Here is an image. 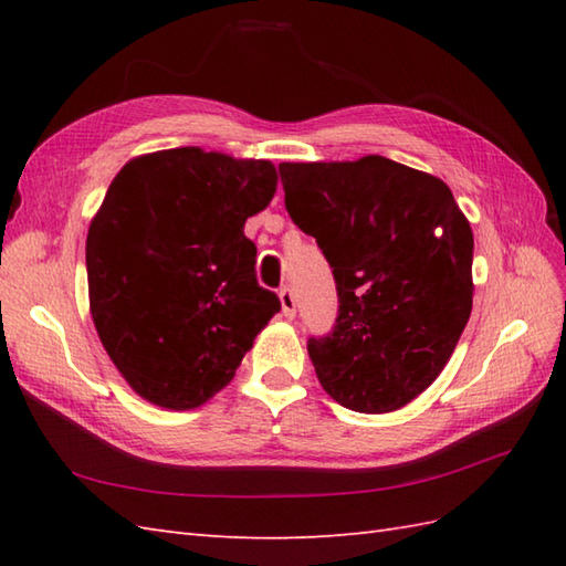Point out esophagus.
<instances>
[{
    "instance_id": "esophagus-1",
    "label": "esophagus",
    "mask_w": 566,
    "mask_h": 566,
    "mask_svg": "<svg viewBox=\"0 0 566 566\" xmlns=\"http://www.w3.org/2000/svg\"><path fill=\"white\" fill-rule=\"evenodd\" d=\"M280 302H282V314L286 318H294L296 316V298H294V292L290 290V286L280 290Z\"/></svg>"
}]
</instances>
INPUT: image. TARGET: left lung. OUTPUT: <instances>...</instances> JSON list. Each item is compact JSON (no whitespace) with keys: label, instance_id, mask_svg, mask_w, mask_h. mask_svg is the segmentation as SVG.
Returning a JSON list of instances; mask_svg holds the SVG:
<instances>
[{"label":"left lung","instance_id":"left-lung-1","mask_svg":"<svg viewBox=\"0 0 566 566\" xmlns=\"http://www.w3.org/2000/svg\"><path fill=\"white\" fill-rule=\"evenodd\" d=\"M292 221L338 286V318L308 357L331 399L391 413L438 379L472 314L474 235L440 177L381 155L282 163Z\"/></svg>","mask_w":566,"mask_h":566}]
</instances>
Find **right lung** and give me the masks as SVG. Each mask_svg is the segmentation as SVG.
<instances>
[{
	"label": "right lung",
	"instance_id": "1",
	"mask_svg": "<svg viewBox=\"0 0 566 566\" xmlns=\"http://www.w3.org/2000/svg\"><path fill=\"white\" fill-rule=\"evenodd\" d=\"M274 191L270 160L201 148L138 155L114 177L87 233L90 314L146 401L207 403L280 311L243 233Z\"/></svg>",
	"mask_w": 566,
	"mask_h": 566
}]
</instances>
